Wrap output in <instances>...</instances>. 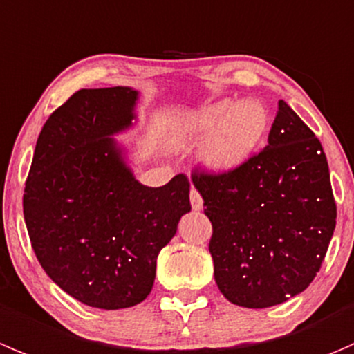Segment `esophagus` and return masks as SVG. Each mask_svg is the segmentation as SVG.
<instances>
[{
    "instance_id": "obj_1",
    "label": "esophagus",
    "mask_w": 354,
    "mask_h": 354,
    "mask_svg": "<svg viewBox=\"0 0 354 354\" xmlns=\"http://www.w3.org/2000/svg\"><path fill=\"white\" fill-rule=\"evenodd\" d=\"M190 204H192V209H194V211H201L202 205H204V201H202L201 194H198L195 188H192L190 190Z\"/></svg>"
}]
</instances>
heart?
I'll return each instance as SVG.
<instances>
[{
  "instance_id": "heart-1",
  "label": "heart",
  "mask_w": 354,
  "mask_h": 354,
  "mask_svg": "<svg viewBox=\"0 0 354 354\" xmlns=\"http://www.w3.org/2000/svg\"><path fill=\"white\" fill-rule=\"evenodd\" d=\"M270 129V112L259 100H219L187 112L173 128L178 149L206 142L201 160L211 173L226 174L249 162L263 147Z\"/></svg>"
}]
</instances>
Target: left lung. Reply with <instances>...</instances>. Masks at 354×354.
I'll list each match as a JSON object with an SVG mask.
<instances>
[{
	"mask_svg": "<svg viewBox=\"0 0 354 354\" xmlns=\"http://www.w3.org/2000/svg\"><path fill=\"white\" fill-rule=\"evenodd\" d=\"M212 223L214 280L230 303L270 308L303 292L335 230L327 157L283 100L268 145L226 174H192Z\"/></svg>",
	"mask_w": 354,
	"mask_h": 354,
	"instance_id": "1",
	"label": "left lung"
}]
</instances>
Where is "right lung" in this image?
<instances>
[{"label": "right lung", "instance_id": "right-lung-1", "mask_svg": "<svg viewBox=\"0 0 354 354\" xmlns=\"http://www.w3.org/2000/svg\"><path fill=\"white\" fill-rule=\"evenodd\" d=\"M138 98L128 86L72 95L44 122L26 181L24 219L37 261L64 292L100 310L149 296L157 256L192 209L185 174L142 185L114 138L133 128Z\"/></svg>", "mask_w": 354, "mask_h": 354}]
</instances>
